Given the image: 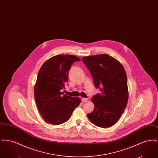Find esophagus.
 Segmentation results:
<instances>
[{
	"instance_id": "34e87169",
	"label": "esophagus",
	"mask_w": 158,
	"mask_h": 158,
	"mask_svg": "<svg viewBox=\"0 0 158 158\" xmlns=\"http://www.w3.org/2000/svg\"><path fill=\"white\" fill-rule=\"evenodd\" d=\"M88 98H82V101L83 102H86L88 101Z\"/></svg>"
}]
</instances>
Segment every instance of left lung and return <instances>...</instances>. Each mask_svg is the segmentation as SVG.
<instances>
[{"label": "left lung", "mask_w": 158, "mask_h": 158, "mask_svg": "<svg viewBox=\"0 0 158 158\" xmlns=\"http://www.w3.org/2000/svg\"><path fill=\"white\" fill-rule=\"evenodd\" d=\"M82 60L95 88L101 91L92 97L94 109L87 116L98 127H111L120 119L127 104V78L124 68L106 54L85 57Z\"/></svg>", "instance_id": "left-lung-1"}]
</instances>
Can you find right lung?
I'll return each instance as SVG.
<instances>
[{"mask_svg": "<svg viewBox=\"0 0 158 158\" xmlns=\"http://www.w3.org/2000/svg\"><path fill=\"white\" fill-rule=\"evenodd\" d=\"M77 57L61 54L47 60L40 68L34 88V98L39 112L49 124H61L70 118L80 104L79 98L63 95L69 72Z\"/></svg>", "mask_w": 158, "mask_h": 158, "instance_id": "obj_1", "label": "right lung"}]
</instances>
